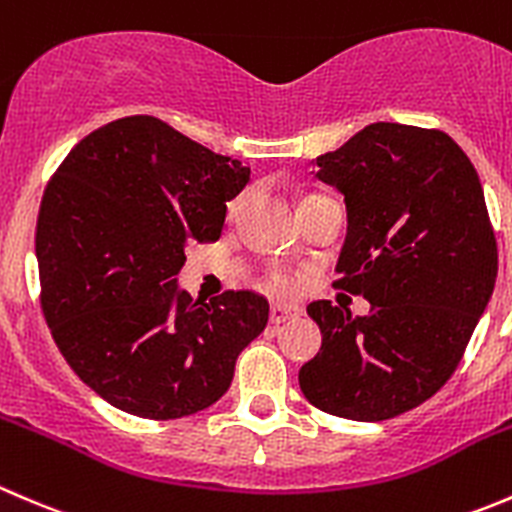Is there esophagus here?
Listing matches in <instances>:
<instances>
[{
	"mask_svg": "<svg viewBox=\"0 0 512 512\" xmlns=\"http://www.w3.org/2000/svg\"><path fill=\"white\" fill-rule=\"evenodd\" d=\"M298 313H301L298 308L286 306V303H273L271 313H268V316H271V323H286L288 318H296Z\"/></svg>",
	"mask_w": 512,
	"mask_h": 512,
	"instance_id": "obj_1",
	"label": "esophagus"
}]
</instances>
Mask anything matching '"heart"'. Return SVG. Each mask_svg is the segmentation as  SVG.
Segmentation results:
<instances>
[{
	"label": "heart",
	"mask_w": 512,
	"mask_h": 512,
	"mask_svg": "<svg viewBox=\"0 0 512 512\" xmlns=\"http://www.w3.org/2000/svg\"><path fill=\"white\" fill-rule=\"evenodd\" d=\"M239 204H241V201H236L234 209H239ZM268 286H271L273 291L288 293V291H293V288H296V281H293L291 273L276 271V273H271V278H268Z\"/></svg>",
	"instance_id": "1"
}]
</instances>
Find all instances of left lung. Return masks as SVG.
Instances as JSON below:
<instances>
[{"label": "left lung", "mask_w": 512, "mask_h": 512, "mask_svg": "<svg viewBox=\"0 0 512 512\" xmlns=\"http://www.w3.org/2000/svg\"><path fill=\"white\" fill-rule=\"evenodd\" d=\"M308 166L346 201L336 286L371 313L313 301L323 343L298 383L331 416L388 421L445 386L493 296L498 246L483 186L448 134L391 121Z\"/></svg>", "instance_id": "8db88e82"}]
</instances>
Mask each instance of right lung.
<instances>
[{"label": "right lung", "instance_id": "add662e5", "mask_svg": "<svg viewBox=\"0 0 512 512\" xmlns=\"http://www.w3.org/2000/svg\"><path fill=\"white\" fill-rule=\"evenodd\" d=\"M251 169L154 116L91 131L44 191L42 308L72 371L119 411L151 421L214 406L268 301L226 291L194 303L176 273L191 241H216Z\"/></svg>", "mask_w": 512, "mask_h": 512}]
</instances>
